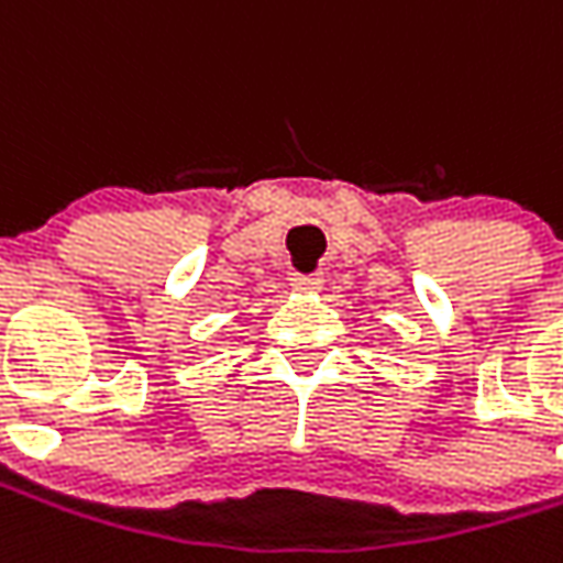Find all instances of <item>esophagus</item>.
Here are the masks:
<instances>
[{
	"label": "esophagus",
	"instance_id": "34e87169",
	"mask_svg": "<svg viewBox=\"0 0 563 563\" xmlns=\"http://www.w3.org/2000/svg\"><path fill=\"white\" fill-rule=\"evenodd\" d=\"M289 283L298 292H317V289H322V274H292Z\"/></svg>",
	"mask_w": 563,
	"mask_h": 563
}]
</instances>
